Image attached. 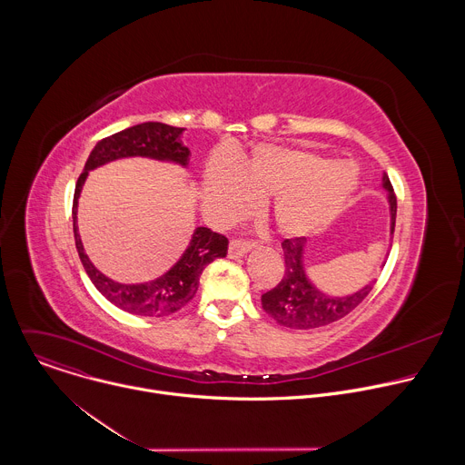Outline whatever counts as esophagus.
<instances>
[{"instance_id":"34e87169","label":"esophagus","mask_w":465,"mask_h":465,"mask_svg":"<svg viewBox=\"0 0 465 465\" xmlns=\"http://www.w3.org/2000/svg\"><path fill=\"white\" fill-rule=\"evenodd\" d=\"M252 248H253V242H250V241H232L228 246V255L232 259H239V257L246 255Z\"/></svg>"}]
</instances>
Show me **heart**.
<instances>
[{"instance_id":"obj_1","label":"heart","mask_w":465,"mask_h":465,"mask_svg":"<svg viewBox=\"0 0 465 465\" xmlns=\"http://www.w3.org/2000/svg\"><path fill=\"white\" fill-rule=\"evenodd\" d=\"M357 183V171L348 163L262 145L233 165L213 162L204 173L203 204L213 223L230 224L255 206V196H264L278 232L300 237L337 217Z\"/></svg>"}]
</instances>
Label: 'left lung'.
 Masks as SVG:
<instances>
[{
  "label": "left lung",
  "instance_id": "8db88e82",
  "mask_svg": "<svg viewBox=\"0 0 465 465\" xmlns=\"http://www.w3.org/2000/svg\"><path fill=\"white\" fill-rule=\"evenodd\" d=\"M382 189L386 191V201L390 208V239H393L397 201L386 173L382 174ZM282 248L285 255V274L272 291L261 296V303L264 311L285 327L316 329L333 323L350 314L370 294L377 282L371 280L359 291L344 296L325 294L311 282L305 269L307 239H285Z\"/></svg>",
  "mask_w": 465,
  "mask_h": 465
}]
</instances>
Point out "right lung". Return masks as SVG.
Returning <instances> with one entry per match:
<instances>
[{
    "label": "right lung",
    "mask_w": 465,
    "mask_h": 465,
    "mask_svg": "<svg viewBox=\"0 0 465 465\" xmlns=\"http://www.w3.org/2000/svg\"><path fill=\"white\" fill-rule=\"evenodd\" d=\"M185 128L171 126L165 123H142L130 128H124L117 134H112L101 140L90 153L84 171L81 173L75 194H74V233L75 246L83 267L95 285V289L115 307L138 316H169L180 311L189 303L198 291L203 271L208 264L219 257H226L228 239L221 233L212 232L210 228L198 226L194 228L191 241L180 259L173 267L156 280L145 283H119L104 276L95 264L90 261L84 252L79 226H77V208L83 185L88 178V173L121 158H151L158 162L176 163L180 167L189 165V149L182 143V134Z\"/></svg>",
    "instance_id": "add662e5"
}]
</instances>
